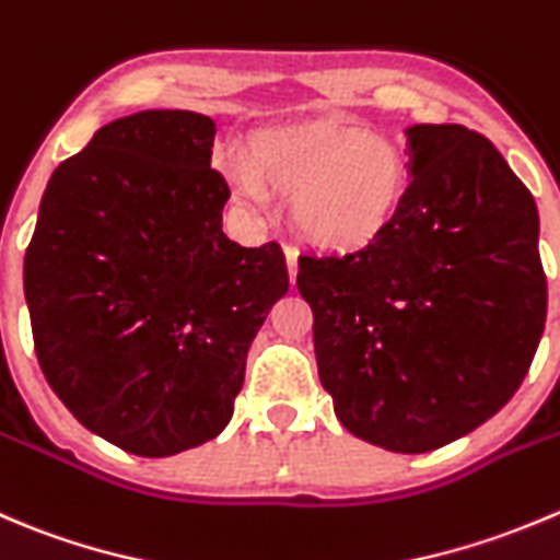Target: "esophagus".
Segmentation results:
<instances>
[{"label":"esophagus","instance_id":"esophagus-1","mask_svg":"<svg viewBox=\"0 0 560 560\" xmlns=\"http://www.w3.org/2000/svg\"><path fill=\"white\" fill-rule=\"evenodd\" d=\"M284 257H287V270H290V281H295V276H298V252H295V248L287 246Z\"/></svg>","mask_w":560,"mask_h":560}]
</instances>
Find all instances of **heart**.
I'll return each instance as SVG.
<instances>
[{"instance_id": "obj_1", "label": "heart", "mask_w": 560, "mask_h": 560, "mask_svg": "<svg viewBox=\"0 0 560 560\" xmlns=\"http://www.w3.org/2000/svg\"><path fill=\"white\" fill-rule=\"evenodd\" d=\"M219 166L254 213L268 208V188L290 194L295 230L328 248L374 241L407 188V161L394 139L328 122L259 130L248 159L221 153Z\"/></svg>"}]
</instances>
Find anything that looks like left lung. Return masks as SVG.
Returning <instances> with one entry per match:
<instances>
[{"mask_svg":"<svg viewBox=\"0 0 560 560\" xmlns=\"http://www.w3.org/2000/svg\"><path fill=\"white\" fill-rule=\"evenodd\" d=\"M407 186L374 241L298 259L323 388L361 441L424 454L495 416L547 317L539 213L495 144L407 125Z\"/></svg>","mask_w":560,"mask_h":560,"instance_id":"1","label":"left lung"}]
</instances>
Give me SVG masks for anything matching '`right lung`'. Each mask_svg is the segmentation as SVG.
Listing matches in <instances>:
<instances>
[{"instance_id": "add662e5", "label": "right lung", "mask_w": 560, "mask_h": 560, "mask_svg": "<svg viewBox=\"0 0 560 560\" xmlns=\"http://www.w3.org/2000/svg\"><path fill=\"white\" fill-rule=\"evenodd\" d=\"M215 122L148 108L54 170L24 257L43 374L90 432L172 457L224 432L246 355L290 290L279 243L224 235Z\"/></svg>"}]
</instances>
